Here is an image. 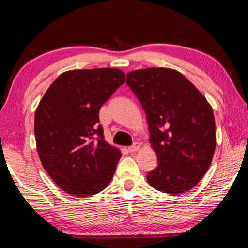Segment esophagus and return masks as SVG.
Returning <instances> with one entry per match:
<instances>
[{
  "label": "esophagus",
  "instance_id": "34e87169",
  "mask_svg": "<svg viewBox=\"0 0 248 248\" xmlns=\"http://www.w3.org/2000/svg\"><path fill=\"white\" fill-rule=\"evenodd\" d=\"M139 148H140L139 143H137V142H136V143H133L131 146H129V148H128V151H129L130 153H132V152H136V151L139 150Z\"/></svg>",
  "mask_w": 248,
  "mask_h": 248
}]
</instances>
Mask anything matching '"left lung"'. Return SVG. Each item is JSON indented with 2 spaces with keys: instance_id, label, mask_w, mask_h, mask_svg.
<instances>
[{
  "instance_id": "1",
  "label": "left lung",
  "mask_w": 248,
  "mask_h": 248,
  "mask_svg": "<svg viewBox=\"0 0 248 248\" xmlns=\"http://www.w3.org/2000/svg\"><path fill=\"white\" fill-rule=\"evenodd\" d=\"M127 85L144 109L157 156L149 184L166 194L190 190L207 173L216 150L213 110L182 73L150 68L127 74Z\"/></svg>"
}]
</instances>
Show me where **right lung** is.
I'll list each match as a JSON object with an SVG mask.
<instances>
[{"mask_svg":"<svg viewBox=\"0 0 248 248\" xmlns=\"http://www.w3.org/2000/svg\"><path fill=\"white\" fill-rule=\"evenodd\" d=\"M124 81L119 69L68 71L40 100L37 152L50 177L70 195L98 194L114 177L121 153L104 139L99 109Z\"/></svg>","mask_w":248,"mask_h":248,"instance_id":"obj_1","label":"right lung"}]
</instances>
